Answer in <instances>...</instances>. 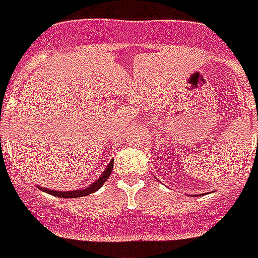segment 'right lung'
I'll list each match as a JSON object with an SVG mask.
<instances>
[{"mask_svg":"<svg viewBox=\"0 0 258 258\" xmlns=\"http://www.w3.org/2000/svg\"><path fill=\"white\" fill-rule=\"evenodd\" d=\"M112 169H113V162H109V165L105 168V170L101 173V176L98 177L96 181L92 182L88 188H84V189L52 190V189H48V188H40V190L46 192V194L52 195V196H56V198H63V199H72V198H82V196H88V195L93 194V192L98 190L101 186L104 185V182L107 181L108 177L111 176Z\"/></svg>","mask_w":258,"mask_h":258,"instance_id":"add662e5","label":"right lung"}]
</instances>
